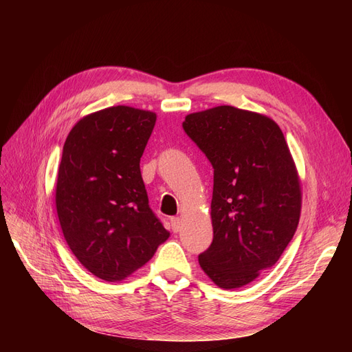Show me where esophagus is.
<instances>
[{
	"mask_svg": "<svg viewBox=\"0 0 352 352\" xmlns=\"http://www.w3.org/2000/svg\"><path fill=\"white\" fill-rule=\"evenodd\" d=\"M170 223H172V229L173 232H179L180 230V217H172L170 219Z\"/></svg>",
	"mask_w": 352,
	"mask_h": 352,
	"instance_id": "esophagus-1",
	"label": "esophagus"
}]
</instances>
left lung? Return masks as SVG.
Listing matches in <instances>:
<instances>
[{
    "label": "left lung",
    "instance_id": "1",
    "mask_svg": "<svg viewBox=\"0 0 352 352\" xmlns=\"http://www.w3.org/2000/svg\"><path fill=\"white\" fill-rule=\"evenodd\" d=\"M184 129L214 168L212 242L201 269L236 289L270 269L294 238L301 180L285 136L270 117L232 105L188 114Z\"/></svg>",
    "mask_w": 352,
    "mask_h": 352
}]
</instances>
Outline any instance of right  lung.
Instances as JSON below:
<instances>
[{
    "label": "right lung",
    "mask_w": 352,
    "mask_h": 352,
    "mask_svg": "<svg viewBox=\"0 0 352 352\" xmlns=\"http://www.w3.org/2000/svg\"><path fill=\"white\" fill-rule=\"evenodd\" d=\"M157 114L127 105L91 113L63 146L56 208L80 264L120 282L153 258L170 233L148 206L140 162Z\"/></svg>",
    "instance_id": "right-lung-1"
}]
</instances>
